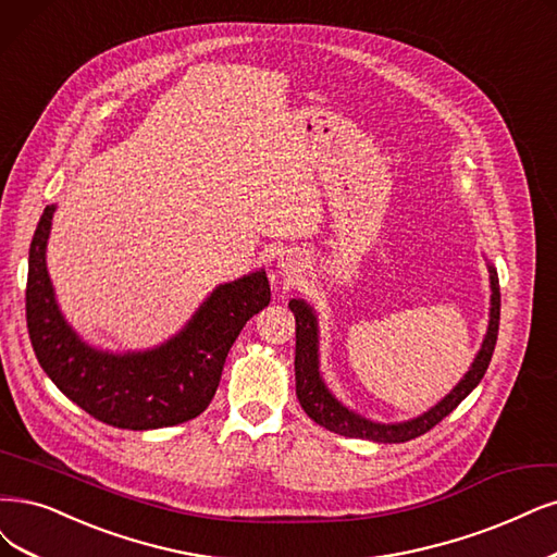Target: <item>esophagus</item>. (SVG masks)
<instances>
[{
    "mask_svg": "<svg viewBox=\"0 0 557 557\" xmlns=\"http://www.w3.org/2000/svg\"><path fill=\"white\" fill-rule=\"evenodd\" d=\"M277 268H280L282 275L294 280V277L302 271V263H300L298 255H294V252H282V255H280V261H277Z\"/></svg>",
    "mask_w": 557,
    "mask_h": 557,
    "instance_id": "1",
    "label": "esophagus"
}]
</instances>
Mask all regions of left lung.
I'll list each match as a JSON object with an SVG mask.
<instances>
[{
	"instance_id": "obj_1",
	"label": "left lung",
	"mask_w": 557,
	"mask_h": 557,
	"mask_svg": "<svg viewBox=\"0 0 557 557\" xmlns=\"http://www.w3.org/2000/svg\"><path fill=\"white\" fill-rule=\"evenodd\" d=\"M491 277V310H488V327L482 342V348L478 351L475 360H472L466 376L449 389L434 408H429L426 413L395 424H381L367 420L354 410H348L342 401L335 399V395L327 389V385L321 379L319 372V321L317 312L312 310L310 302L302 298L289 300L292 312L296 317V395L302 406V410L310 416L317 424L325 426L327 431H335L339 436L348 438H364L374 443H406L410 438H418L426 434L429 429H434L445 416H449L478 383L484 379L493 348H496L498 339V323H500V284L496 268L488 265Z\"/></svg>"
}]
</instances>
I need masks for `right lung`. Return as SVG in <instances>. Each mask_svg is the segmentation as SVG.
Segmentation results:
<instances>
[{"label":"right lung","mask_w":557,"mask_h":557,"mask_svg":"<svg viewBox=\"0 0 557 557\" xmlns=\"http://www.w3.org/2000/svg\"><path fill=\"white\" fill-rule=\"evenodd\" d=\"M54 209L38 220L27 273V327L44 372L91 418L119 429L174 426L203 413L243 325L271 302L265 271L215 286L178 335L149 351H100L79 339L54 298L46 265Z\"/></svg>","instance_id":"1"}]
</instances>
